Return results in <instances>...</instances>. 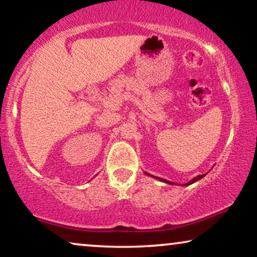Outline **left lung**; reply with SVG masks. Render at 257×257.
I'll return each mask as SVG.
<instances>
[{
  "instance_id": "8db88e82",
  "label": "left lung",
  "mask_w": 257,
  "mask_h": 257,
  "mask_svg": "<svg viewBox=\"0 0 257 257\" xmlns=\"http://www.w3.org/2000/svg\"><path fill=\"white\" fill-rule=\"evenodd\" d=\"M146 175H148V176H151V177H154V178H155V176H153V175H149V173H148V172H146ZM205 176H206V173H204V175H199V176L194 177L193 179H191L189 183H186V184H185V186H186V185H191V184H193L194 182H197V180H199V179H201V178H204ZM156 179H160L161 182H164V183H168V184H170V185H173V183H172V182H169V180H166V179L160 178V177H156Z\"/></svg>"
}]
</instances>
